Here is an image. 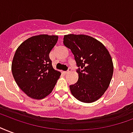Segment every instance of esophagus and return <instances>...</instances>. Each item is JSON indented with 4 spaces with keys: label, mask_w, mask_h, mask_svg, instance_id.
Returning <instances> with one entry per match:
<instances>
[{
    "label": "esophagus",
    "mask_w": 133,
    "mask_h": 133,
    "mask_svg": "<svg viewBox=\"0 0 133 133\" xmlns=\"http://www.w3.org/2000/svg\"><path fill=\"white\" fill-rule=\"evenodd\" d=\"M71 71H72V68H69L68 70L65 72V74H68L69 72H70Z\"/></svg>",
    "instance_id": "obj_1"
}]
</instances>
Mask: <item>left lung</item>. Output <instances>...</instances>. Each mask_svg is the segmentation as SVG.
Instances as JSON below:
<instances>
[{"label":"left lung","mask_w":133,"mask_h":133,"mask_svg":"<svg viewBox=\"0 0 133 133\" xmlns=\"http://www.w3.org/2000/svg\"><path fill=\"white\" fill-rule=\"evenodd\" d=\"M63 44L70 49L79 68L78 81L70 86L71 93L81 102H95L105 94L113 75L109 51L98 40L86 35H64Z\"/></svg>","instance_id":"8db88e82"}]
</instances>
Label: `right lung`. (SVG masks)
I'll return each instance as SVG.
<instances>
[{
    "label": "right lung",
    "instance_id": "1",
    "mask_svg": "<svg viewBox=\"0 0 133 133\" xmlns=\"http://www.w3.org/2000/svg\"><path fill=\"white\" fill-rule=\"evenodd\" d=\"M57 41V35H35L22 42L16 50L12 63L13 77L30 98L39 100L48 96L61 75L53 68L49 58Z\"/></svg>",
    "mask_w": 133,
    "mask_h": 133
}]
</instances>
